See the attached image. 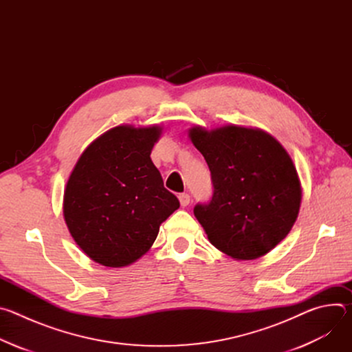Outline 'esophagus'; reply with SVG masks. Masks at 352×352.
<instances>
[{"label": "esophagus", "mask_w": 352, "mask_h": 352, "mask_svg": "<svg viewBox=\"0 0 352 352\" xmlns=\"http://www.w3.org/2000/svg\"><path fill=\"white\" fill-rule=\"evenodd\" d=\"M178 199H179V204H181L182 208H185V206H188L190 204V196L188 193H181L178 196Z\"/></svg>", "instance_id": "34e87169"}]
</instances>
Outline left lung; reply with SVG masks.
<instances>
[{
  "label": "left lung",
  "instance_id": "1",
  "mask_svg": "<svg viewBox=\"0 0 352 352\" xmlns=\"http://www.w3.org/2000/svg\"><path fill=\"white\" fill-rule=\"evenodd\" d=\"M188 136L212 173L210 204L193 209L208 239L235 261L265 256L299 213L302 186L291 156L259 128L195 125Z\"/></svg>",
  "mask_w": 352,
  "mask_h": 352
}]
</instances>
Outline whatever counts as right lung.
Segmentation results:
<instances>
[{"instance_id":"right-lung-1","label":"right lung","mask_w":352,"mask_h":352,"mask_svg":"<svg viewBox=\"0 0 352 352\" xmlns=\"http://www.w3.org/2000/svg\"><path fill=\"white\" fill-rule=\"evenodd\" d=\"M163 126L118 125L94 139L64 189L63 213L76 245L96 263L125 267L152 248L178 208L150 159Z\"/></svg>"}]
</instances>
